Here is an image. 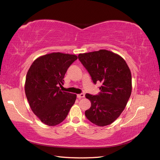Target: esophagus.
Here are the masks:
<instances>
[{
  "label": "esophagus",
  "instance_id": "obj_1",
  "mask_svg": "<svg viewBox=\"0 0 160 160\" xmlns=\"http://www.w3.org/2000/svg\"><path fill=\"white\" fill-rule=\"evenodd\" d=\"M84 93H81V94H78V95H77V97L78 98V99H81V98H84Z\"/></svg>",
  "mask_w": 160,
  "mask_h": 160
}]
</instances>
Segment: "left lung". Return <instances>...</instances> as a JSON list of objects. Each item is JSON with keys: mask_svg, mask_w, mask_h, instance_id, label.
Masks as SVG:
<instances>
[{"mask_svg": "<svg viewBox=\"0 0 160 160\" xmlns=\"http://www.w3.org/2000/svg\"><path fill=\"white\" fill-rule=\"evenodd\" d=\"M78 59L93 82H100L98 95L87 93L91 107L85 112L87 119L99 126L111 124L124 111L132 92V76L125 60L105 49L80 53Z\"/></svg>", "mask_w": 160, "mask_h": 160, "instance_id": "obj_1", "label": "left lung"}]
</instances>
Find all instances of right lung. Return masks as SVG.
Masks as SVG:
<instances>
[{
    "label": "right lung",
    "instance_id": "right-lung-1",
    "mask_svg": "<svg viewBox=\"0 0 160 160\" xmlns=\"http://www.w3.org/2000/svg\"><path fill=\"white\" fill-rule=\"evenodd\" d=\"M76 55L52 52L38 57L26 75L25 92L32 111L48 126L62 122L74 104L76 94L61 91L68 68Z\"/></svg>",
    "mask_w": 160,
    "mask_h": 160
}]
</instances>
